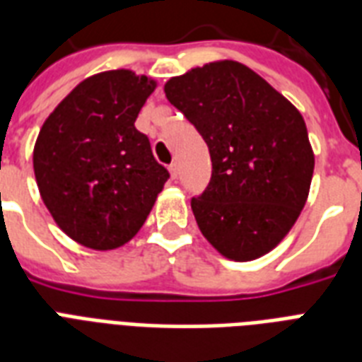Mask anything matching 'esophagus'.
<instances>
[{"instance_id": "1", "label": "esophagus", "mask_w": 362, "mask_h": 362, "mask_svg": "<svg viewBox=\"0 0 362 362\" xmlns=\"http://www.w3.org/2000/svg\"><path fill=\"white\" fill-rule=\"evenodd\" d=\"M169 170H170V178H173V180H176V178H178V165L170 163Z\"/></svg>"}]
</instances>
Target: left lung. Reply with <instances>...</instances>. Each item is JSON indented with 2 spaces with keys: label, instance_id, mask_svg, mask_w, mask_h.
Segmentation results:
<instances>
[{
  "label": "left lung",
  "instance_id": "obj_1",
  "mask_svg": "<svg viewBox=\"0 0 362 362\" xmlns=\"http://www.w3.org/2000/svg\"><path fill=\"white\" fill-rule=\"evenodd\" d=\"M165 95L195 125L212 159L209 186L192 199L204 238L233 261L269 253L295 226L314 175L300 112L233 59L173 76Z\"/></svg>",
  "mask_w": 362,
  "mask_h": 362
}]
</instances>
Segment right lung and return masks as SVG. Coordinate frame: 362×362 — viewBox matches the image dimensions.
<instances>
[{"mask_svg":"<svg viewBox=\"0 0 362 362\" xmlns=\"http://www.w3.org/2000/svg\"><path fill=\"white\" fill-rule=\"evenodd\" d=\"M156 90L129 69L82 81L42 124L33 170L59 229L92 250H115L146 221L169 170L135 120Z\"/></svg>","mask_w":362,"mask_h":362,"instance_id":"obj_1","label":"right lung"}]
</instances>
